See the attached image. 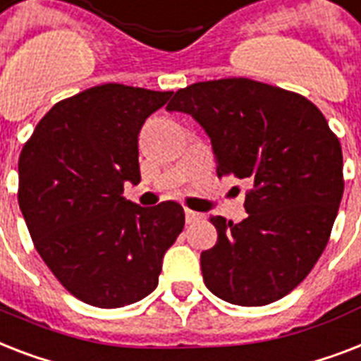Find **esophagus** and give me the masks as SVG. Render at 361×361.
<instances>
[{"label":"esophagus","instance_id":"obj_1","mask_svg":"<svg viewBox=\"0 0 361 361\" xmlns=\"http://www.w3.org/2000/svg\"><path fill=\"white\" fill-rule=\"evenodd\" d=\"M184 214H186V224H194V221H197L203 218V214H199V212H195V210H190V209L184 210Z\"/></svg>","mask_w":361,"mask_h":361}]
</instances>
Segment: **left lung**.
<instances>
[{
  "label": "left lung",
  "mask_w": 361,
  "mask_h": 361,
  "mask_svg": "<svg viewBox=\"0 0 361 361\" xmlns=\"http://www.w3.org/2000/svg\"><path fill=\"white\" fill-rule=\"evenodd\" d=\"M169 111L209 134L218 177L244 178L247 218L212 216L214 247L201 253L203 281L236 305L283 298L315 267L343 197V152L315 104L247 78L178 89Z\"/></svg>",
  "instance_id": "1"
}]
</instances>
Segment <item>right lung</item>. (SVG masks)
I'll use <instances>...</instances> for the list:
<instances>
[{
  "mask_svg": "<svg viewBox=\"0 0 361 361\" xmlns=\"http://www.w3.org/2000/svg\"><path fill=\"white\" fill-rule=\"evenodd\" d=\"M173 91L104 83L57 102L18 162V203L35 250L71 295L123 307L157 289L164 253L183 233L175 201L143 209L123 197L137 184V135Z\"/></svg>",
  "mask_w": 361,
  "mask_h": 361,
  "instance_id": "1",
  "label": "right lung"
}]
</instances>
